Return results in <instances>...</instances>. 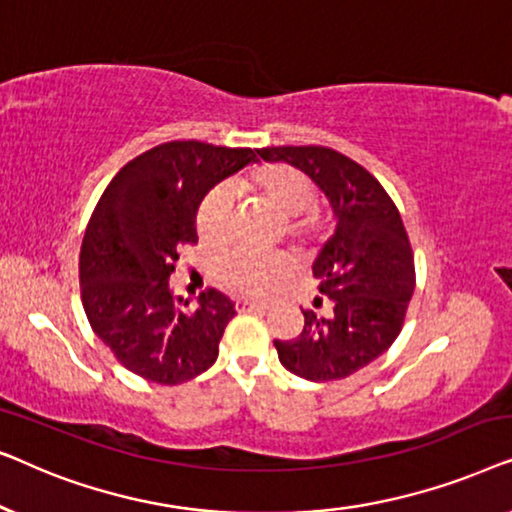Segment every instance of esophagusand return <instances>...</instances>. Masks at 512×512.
<instances>
[{
  "label": "esophagus",
  "mask_w": 512,
  "mask_h": 512,
  "mask_svg": "<svg viewBox=\"0 0 512 512\" xmlns=\"http://www.w3.org/2000/svg\"><path fill=\"white\" fill-rule=\"evenodd\" d=\"M235 310L237 312H263L265 305L256 303V300H249V298H237L235 300Z\"/></svg>",
  "instance_id": "1"
}]
</instances>
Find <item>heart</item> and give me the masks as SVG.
<instances>
[{"mask_svg":"<svg viewBox=\"0 0 512 512\" xmlns=\"http://www.w3.org/2000/svg\"><path fill=\"white\" fill-rule=\"evenodd\" d=\"M242 186L270 202L286 216V235L300 244L312 242L319 235V221L307 212L314 205V186L305 174L289 165H258L242 177ZM195 228L200 240L209 247H219L228 240L230 230V193L216 186L200 200L195 212ZM291 272V261L284 254H254L233 251L221 261V279L228 289L249 296H261L282 282Z\"/></svg>","mask_w":512,"mask_h":512,"instance_id":"1","label":"heart"}]
</instances>
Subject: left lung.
<instances>
[{"mask_svg":"<svg viewBox=\"0 0 512 512\" xmlns=\"http://www.w3.org/2000/svg\"><path fill=\"white\" fill-rule=\"evenodd\" d=\"M263 160L305 172L331 202L335 233L312 275L333 317L305 310L296 340H275L279 361L312 382L349 377L387 352L415 291V256L394 200L366 167L328 146H268Z\"/></svg>","mask_w":512,"mask_h":512,"instance_id":"left-lung-1","label":"left lung"}]
</instances>
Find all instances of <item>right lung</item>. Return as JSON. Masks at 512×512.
Masks as SVG:
<instances>
[{
	"label": "right lung",
	"instance_id": "right-lung-1",
	"mask_svg": "<svg viewBox=\"0 0 512 512\" xmlns=\"http://www.w3.org/2000/svg\"><path fill=\"white\" fill-rule=\"evenodd\" d=\"M256 153L195 139L165 142L123 165L102 193L81 244V300L97 338L130 373L181 384L219 356L233 300L207 289L186 310L188 300H174L167 279L179 249L198 242L200 200Z\"/></svg>",
	"mask_w": 512,
	"mask_h": 512
}]
</instances>
